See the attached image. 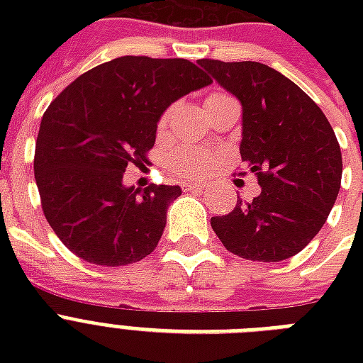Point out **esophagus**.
<instances>
[{
    "label": "esophagus",
    "instance_id": "1",
    "mask_svg": "<svg viewBox=\"0 0 363 363\" xmlns=\"http://www.w3.org/2000/svg\"><path fill=\"white\" fill-rule=\"evenodd\" d=\"M184 190H192V192L196 194H201L205 192V184H199V182H188L186 186H184Z\"/></svg>",
    "mask_w": 363,
    "mask_h": 363
}]
</instances>
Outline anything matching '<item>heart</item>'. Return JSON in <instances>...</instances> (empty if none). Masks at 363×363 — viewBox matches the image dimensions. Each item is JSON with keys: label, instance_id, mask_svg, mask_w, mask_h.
<instances>
[{"label": "heart", "instance_id": "b5f03b06", "mask_svg": "<svg viewBox=\"0 0 363 363\" xmlns=\"http://www.w3.org/2000/svg\"><path fill=\"white\" fill-rule=\"evenodd\" d=\"M216 96H222V94H215L211 98H216ZM169 121V111L162 115L160 118V128H164ZM169 165L173 173H177L179 177H186V179H203L213 171V165H215V156L209 150L205 148H181L179 152H175L171 156Z\"/></svg>", "mask_w": 363, "mask_h": 363}]
</instances>
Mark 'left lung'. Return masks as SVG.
I'll use <instances>...</instances> for the list:
<instances>
[{
    "label": "left lung",
    "mask_w": 363,
    "mask_h": 363,
    "mask_svg": "<svg viewBox=\"0 0 363 363\" xmlns=\"http://www.w3.org/2000/svg\"><path fill=\"white\" fill-rule=\"evenodd\" d=\"M242 105L241 160L259 196L213 216L222 245L239 258L281 262L303 250L324 226L341 188L337 137L320 107L279 71L259 62L199 60Z\"/></svg>",
    "instance_id": "1"
}]
</instances>
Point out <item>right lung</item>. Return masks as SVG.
<instances>
[{
    "label": "right lung",
    "instance_id": "add662e5",
    "mask_svg": "<svg viewBox=\"0 0 363 363\" xmlns=\"http://www.w3.org/2000/svg\"><path fill=\"white\" fill-rule=\"evenodd\" d=\"M184 58L122 56L82 73L43 115L33 171L43 213L60 241L84 262L128 265L158 247L181 186H124L143 165L160 116L211 84Z\"/></svg>",
    "mask_w": 363,
    "mask_h": 363
}]
</instances>
